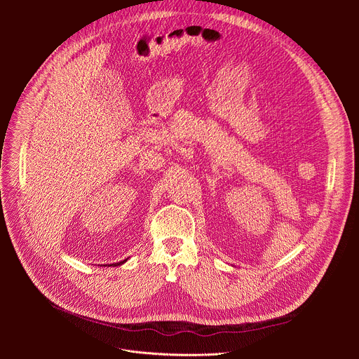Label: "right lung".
Listing matches in <instances>:
<instances>
[{
  "label": "right lung",
  "mask_w": 359,
  "mask_h": 359,
  "mask_svg": "<svg viewBox=\"0 0 359 359\" xmlns=\"http://www.w3.org/2000/svg\"><path fill=\"white\" fill-rule=\"evenodd\" d=\"M126 260H123V262H121V263H118V264H115V266H119V264H123Z\"/></svg>",
  "instance_id": "obj_1"
}]
</instances>
